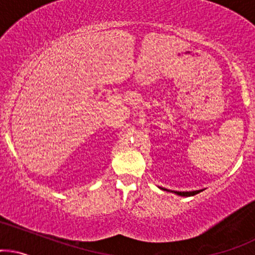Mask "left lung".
Here are the masks:
<instances>
[{
	"instance_id": "1",
	"label": "left lung",
	"mask_w": 255,
	"mask_h": 255,
	"mask_svg": "<svg viewBox=\"0 0 255 255\" xmlns=\"http://www.w3.org/2000/svg\"><path fill=\"white\" fill-rule=\"evenodd\" d=\"M159 189L164 190V191H170L168 189H164V187H159ZM203 191V190H196V191H172L173 194L178 195V196H184V197H189V196H194V195H197L198 192Z\"/></svg>"
}]
</instances>
